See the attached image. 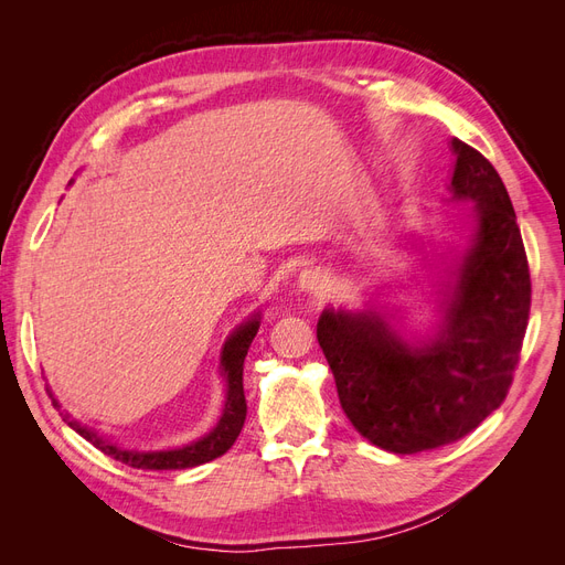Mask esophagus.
<instances>
[{
	"label": "esophagus",
	"mask_w": 565,
	"mask_h": 565,
	"mask_svg": "<svg viewBox=\"0 0 565 565\" xmlns=\"http://www.w3.org/2000/svg\"><path fill=\"white\" fill-rule=\"evenodd\" d=\"M297 287H299V292H303V295H322V292H328L330 289V278H328V273H322L320 268H303L299 276H297Z\"/></svg>",
	"instance_id": "34e87169"
}]
</instances>
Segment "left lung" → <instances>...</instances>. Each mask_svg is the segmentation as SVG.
Listing matches in <instances>:
<instances>
[{
	"label": "left lung",
	"instance_id": "1",
	"mask_svg": "<svg viewBox=\"0 0 565 565\" xmlns=\"http://www.w3.org/2000/svg\"><path fill=\"white\" fill-rule=\"evenodd\" d=\"M450 150L448 202L471 207L448 228L455 241L434 245L431 330H407L401 309L377 299L324 309L318 320L347 417L393 455L448 446L494 413L514 380L527 324L530 273L507 188L481 152L459 139Z\"/></svg>",
	"mask_w": 565,
	"mask_h": 565
}]
</instances>
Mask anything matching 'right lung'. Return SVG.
I'll list each match as a JSON object with an SVG mask.
<instances>
[{
  "label": "right lung",
  "instance_id": "right-lung-1",
  "mask_svg": "<svg viewBox=\"0 0 565 565\" xmlns=\"http://www.w3.org/2000/svg\"><path fill=\"white\" fill-rule=\"evenodd\" d=\"M259 324H262V311H254L226 337L224 347H221V355H218V374H221V380L226 382L224 409H221V417H218L214 429L210 434L200 436L193 443H185V446H181V448H164V450L125 448V446H119V443H113L106 436H100L98 431L89 429V426L79 424L77 419L67 415L65 409L61 413V417L73 431H77L82 438H87L94 448H98L104 455L122 461V465L134 467V469H158V471L188 469V467H200V465H204V461H212V459L224 455L243 431V424L247 417V401H245V391H243V363H245V355H247L252 339L256 337V330H259ZM49 396H51L54 407H61V403L56 401L54 393H51V388H49Z\"/></svg>",
  "mask_w": 565,
  "mask_h": 565
}]
</instances>
